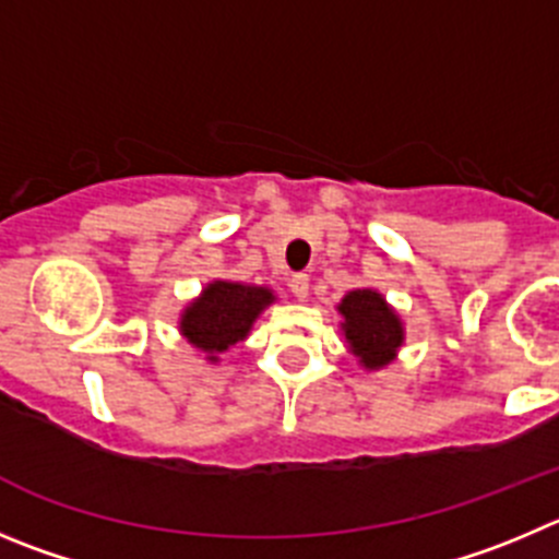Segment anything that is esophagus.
Listing matches in <instances>:
<instances>
[{"label":"esophagus","instance_id":"34e87169","mask_svg":"<svg viewBox=\"0 0 559 559\" xmlns=\"http://www.w3.org/2000/svg\"><path fill=\"white\" fill-rule=\"evenodd\" d=\"M309 275L306 273H297V275H292L289 278V289H292V295L297 297V300H306V297H309Z\"/></svg>","mask_w":559,"mask_h":559}]
</instances>
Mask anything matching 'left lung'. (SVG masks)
I'll return each mask as SVG.
<instances>
[{
    "label": "left lung",
    "instance_id": "1",
    "mask_svg": "<svg viewBox=\"0 0 559 559\" xmlns=\"http://www.w3.org/2000/svg\"><path fill=\"white\" fill-rule=\"evenodd\" d=\"M344 317V336L350 350L367 369H380L403 344V325L383 297L372 289H356L338 304Z\"/></svg>",
    "mask_w": 559,
    "mask_h": 559
}]
</instances>
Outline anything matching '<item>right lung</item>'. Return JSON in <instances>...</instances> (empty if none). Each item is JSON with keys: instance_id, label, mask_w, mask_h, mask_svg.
<instances>
[{"instance_id": "add662e5", "label": "right lung", "mask_w": 559, "mask_h": 559, "mask_svg": "<svg viewBox=\"0 0 559 559\" xmlns=\"http://www.w3.org/2000/svg\"><path fill=\"white\" fill-rule=\"evenodd\" d=\"M273 304V292L264 286L215 281L203 289L195 304L181 317V333L198 350L209 353V361H217V353L248 336L259 311Z\"/></svg>"}]
</instances>
